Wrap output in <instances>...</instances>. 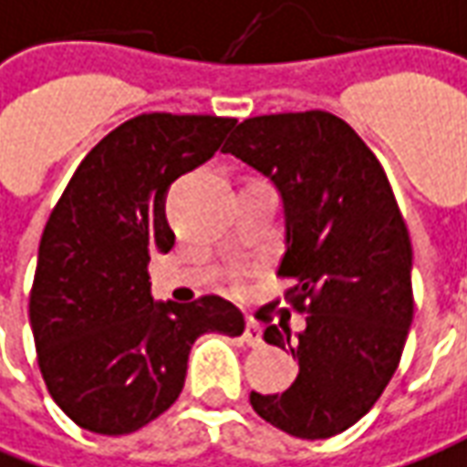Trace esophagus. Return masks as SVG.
<instances>
[{"instance_id": "obj_1", "label": "esophagus", "mask_w": 467, "mask_h": 467, "mask_svg": "<svg viewBox=\"0 0 467 467\" xmlns=\"http://www.w3.org/2000/svg\"><path fill=\"white\" fill-rule=\"evenodd\" d=\"M244 344L253 348L263 344V336H260V324H257V321H253V318H247V324H244Z\"/></svg>"}]
</instances>
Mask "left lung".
<instances>
[{"label":"left lung","mask_w":467,"mask_h":467,"mask_svg":"<svg viewBox=\"0 0 467 467\" xmlns=\"http://www.w3.org/2000/svg\"><path fill=\"white\" fill-rule=\"evenodd\" d=\"M224 154L273 182L283 202L285 301L306 328L267 326L298 377L283 394L250 392L293 438H334L379 400L412 326V244L384 169L347 120L326 110L243 120Z\"/></svg>","instance_id":"obj_1"}]
</instances>
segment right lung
Instances as JSON below:
<instances>
[{
  "label": "right lung",
  "mask_w": 467,
  "mask_h": 467,
  "mask_svg": "<svg viewBox=\"0 0 467 467\" xmlns=\"http://www.w3.org/2000/svg\"><path fill=\"white\" fill-rule=\"evenodd\" d=\"M237 120L143 113L75 169L40 240L29 326L42 379L65 415L129 435L177 402L192 344L240 336L243 313L204 296L154 301L149 260L174 247L166 192L204 164Z\"/></svg>",
  "instance_id": "1"
}]
</instances>
